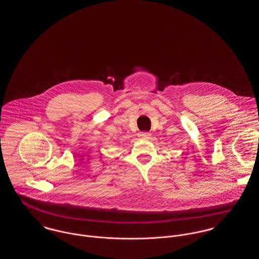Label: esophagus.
Listing matches in <instances>:
<instances>
[{"label":"esophagus","mask_w":259,"mask_h":259,"mask_svg":"<svg viewBox=\"0 0 259 259\" xmlns=\"http://www.w3.org/2000/svg\"><path fill=\"white\" fill-rule=\"evenodd\" d=\"M139 137L141 138V139H146V140H148L150 138V134L148 133V132H141L140 134H139Z\"/></svg>","instance_id":"1"}]
</instances>
